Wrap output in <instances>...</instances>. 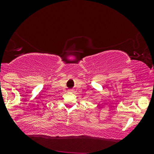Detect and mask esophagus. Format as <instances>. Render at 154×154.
Instances as JSON below:
<instances>
[{"mask_svg": "<svg viewBox=\"0 0 154 154\" xmlns=\"http://www.w3.org/2000/svg\"><path fill=\"white\" fill-rule=\"evenodd\" d=\"M69 92H73V89H70V90H69Z\"/></svg>", "mask_w": 154, "mask_h": 154, "instance_id": "obj_1", "label": "esophagus"}]
</instances>
